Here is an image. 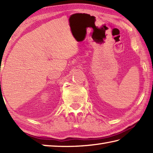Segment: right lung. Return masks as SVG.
Returning a JSON list of instances; mask_svg holds the SVG:
<instances>
[{
  "mask_svg": "<svg viewBox=\"0 0 153 153\" xmlns=\"http://www.w3.org/2000/svg\"><path fill=\"white\" fill-rule=\"evenodd\" d=\"M0 84H1V82H0Z\"/></svg>",
  "mask_w": 153,
  "mask_h": 153,
  "instance_id": "obj_1",
  "label": "right lung"
}]
</instances>
